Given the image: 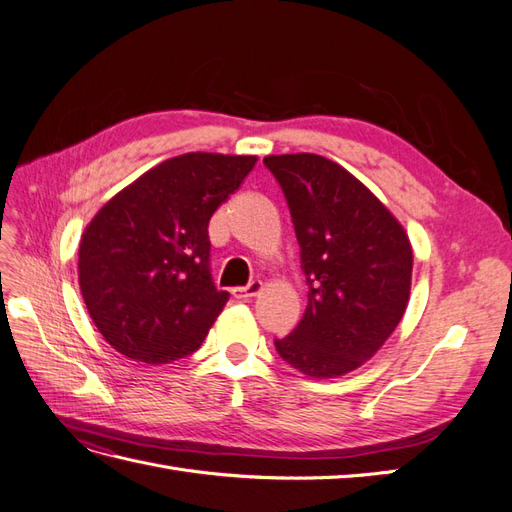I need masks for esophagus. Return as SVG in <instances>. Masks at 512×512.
<instances>
[{"label":"esophagus","instance_id":"esophagus-1","mask_svg":"<svg viewBox=\"0 0 512 512\" xmlns=\"http://www.w3.org/2000/svg\"><path fill=\"white\" fill-rule=\"evenodd\" d=\"M260 290H262V282H260V280H254V282L247 284L245 288H232V297L239 299V301H247V299L256 297V294H258Z\"/></svg>","mask_w":512,"mask_h":512}]
</instances>
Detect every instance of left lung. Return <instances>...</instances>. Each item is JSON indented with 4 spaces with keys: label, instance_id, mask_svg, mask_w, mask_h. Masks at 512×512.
Wrapping results in <instances>:
<instances>
[{
    "label": "left lung",
    "instance_id": "obj_1",
    "mask_svg": "<svg viewBox=\"0 0 512 512\" xmlns=\"http://www.w3.org/2000/svg\"><path fill=\"white\" fill-rule=\"evenodd\" d=\"M309 286L299 327L277 354L309 378H337L374 356L404 316L412 245L395 215L344 166L316 153L267 156Z\"/></svg>",
    "mask_w": 512,
    "mask_h": 512
}]
</instances>
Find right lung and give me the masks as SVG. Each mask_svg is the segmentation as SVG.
<instances>
[{"label":"right lung","mask_w":512,"mask_h":512,"mask_svg":"<svg viewBox=\"0 0 512 512\" xmlns=\"http://www.w3.org/2000/svg\"><path fill=\"white\" fill-rule=\"evenodd\" d=\"M256 160L183 153L147 170L89 222L79 284L91 320L117 352L162 365L203 344L228 301L209 271V220Z\"/></svg>","instance_id":"obj_1"}]
</instances>
